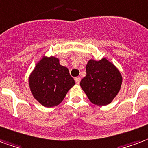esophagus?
<instances>
[{"mask_svg":"<svg viewBox=\"0 0 148 148\" xmlns=\"http://www.w3.org/2000/svg\"><path fill=\"white\" fill-rule=\"evenodd\" d=\"M80 80H81L80 77H75V83L77 84H79L80 83Z\"/></svg>","mask_w":148,"mask_h":148,"instance_id":"1","label":"esophagus"}]
</instances>
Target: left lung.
<instances>
[{"label":"left lung","instance_id":"obj_1","mask_svg":"<svg viewBox=\"0 0 148 148\" xmlns=\"http://www.w3.org/2000/svg\"><path fill=\"white\" fill-rule=\"evenodd\" d=\"M87 75L80 81V87L93 104H110L121 90L122 75L119 69L106 58L90 59L86 65Z\"/></svg>","mask_w":148,"mask_h":148}]
</instances>
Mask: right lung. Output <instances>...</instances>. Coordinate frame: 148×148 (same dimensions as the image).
I'll list each match as a JSON object with an SVG mask.
<instances>
[{
    "label": "right lung",
    "instance_id": "right-lung-1",
    "mask_svg": "<svg viewBox=\"0 0 148 148\" xmlns=\"http://www.w3.org/2000/svg\"><path fill=\"white\" fill-rule=\"evenodd\" d=\"M59 58L43 55L28 78L32 95L45 107L59 105L68 91L75 85L68 68L59 63Z\"/></svg>",
    "mask_w": 148,
    "mask_h": 148
}]
</instances>
